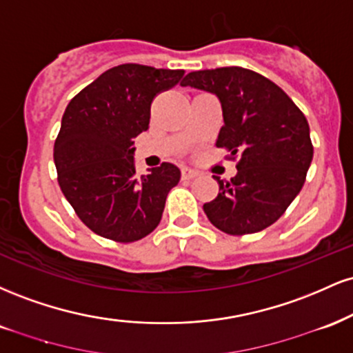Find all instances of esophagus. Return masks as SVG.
Here are the masks:
<instances>
[{
	"label": "esophagus",
	"instance_id": "1",
	"mask_svg": "<svg viewBox=\"0 0 353 353\" xmlns=\"http://www.w3.org/2000/svg\"><path fill=\"white\" fill-rule=\"evenodd\" d=\"M181 176H182V179H194V177L197 176V172L194 171V169H189V168H182V171H181Z\"/></svg>",
	"mask_w": 353,
	"mask_h": 353
}]
</instances>
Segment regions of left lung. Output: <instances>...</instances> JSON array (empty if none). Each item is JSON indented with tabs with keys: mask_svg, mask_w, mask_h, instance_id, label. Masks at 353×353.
<instances>
[{
	"mask_svg": "<svg viewBox=\"0 0 353 353\" xmlns=\"http://www.w3.org/2000/svg\"><path fill=\"white\" fill-rule=\"evenodd\" d=\"M181 86L217 96L224 125L216 145L237 159L232 179L214 176L219 194L204 204L205 216L230 236L272 225L301 192L314 156L303 112L277 84L245 68L192 71Z\"/></svg>",
	"mask_w": 353,
	"mask_h": 353,
	"instance_id": "8db88e82",
	"label": "left lung"
}]
</instances>
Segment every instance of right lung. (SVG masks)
Instances as JSON below:
<instances>
[{
	"label": "right lung",
	"mask_w": 353,
	"mask_h": 353,
	"mask_svg": "<svg viewBox=\"0 0 353 353\" xmlns=\"http://www.w3.org/2000/svg\"><path fill=\"white\" fill-rule=\"evenodd\" d=\"M182 76L184 70L119 64L68 104L54 143L58 182L78 217L98 236L134 242L159 225L181 171L163 163L137 176L134 137L149 128L152 99Z\"/></svg>",
	"instance_id": "1"
}]
</instances>
